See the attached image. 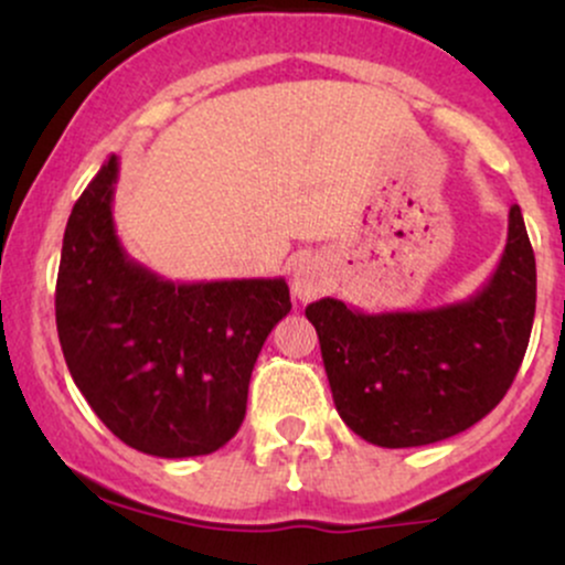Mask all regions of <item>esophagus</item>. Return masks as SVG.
<instances>
[{
  "label": "esophagus",
  "mask_w": 565,
  "mask_h": 565,
  "mask_svg": "<svg viewBox=\"0 0 565 565\" xmlns=\"http://www.w3.org/2000/svg\"><path fill=\"white\" fill-rule=\"evenodd\" d=\"M291 295L297 297V300H313V297H319L323 287H327V274H323V265L319 260H313V257H302V260H297L291 265Z\"/></svg>",
  "instance_id": "esophagus-1"
}]
</instances>
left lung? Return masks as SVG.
Returning <instances> with one entry per match:
<instances>
[{"label":"left lung","mask_w":565,"mask_h":565,"mask_svg":"<svg viewBox=\"0 0 565 565\" xmlns=\"http://www.w3.org/2000/svg\"><path fill=\"white\" fill-rule=\"evenodd\" d=\"M536 310V263L521 206L483 289L427 310L364 313L323 297L316 327L337 412L355 436L408 449L468 430L510 391Z\"/></svg>","instance_id":"left-lung-1"}]
</instances>
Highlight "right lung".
Masks as SVG:
<instances>
[{"instance_id": "obj_1", "label": "right lung", "mask_w": 565, "mask_h": 565, "mask_svg": "<svg viewBox=\"0 0 565 565\" xmlns=\"http://www.w3.org/2000/svg\"><path fill=\"white\" fill-rule=\"evenodd\" d=\"M119 157L71 210L55 321L71 377L103 425L151 457L217 451L246 414L252 369L291 310L284 278L178 284L135 263L114 225Z\"/></svg>"}]
</instances>
